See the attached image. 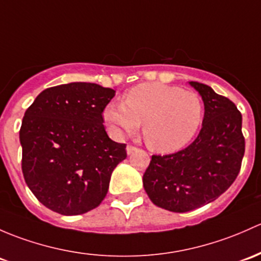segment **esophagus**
<instances>
[{"mask_svg":"<svg viewBox=\"0 0 261 261\" xmlns=\"http://www.w3.org/2000/svg\"><path fill=\"white\" fill-rule=\"evenodd\" d=\"M134 151H136V147L133 146V145H127V147H126V152H127V155H131Z\"/></svg>","mask_w":261,"mask_h":261,"instance_id":"1","label":"esophagus"}]
</instances>
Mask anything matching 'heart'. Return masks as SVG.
Listing matches in <instances>:
<instances>
[{"label":"heart","instance_id":"1","mask_svg":"<svg viewBox=\"0 0 261 261\" xmlns=\"http://www.w3.org/2000/svg\"><path fill=\"white\" fill-rule=\"evenodd\" d=\"M204 119V103L196 92L176 86L141 84L131 89L123 103L111 102L103 120L117 138L135 135L144 122L145 142L152 151H179L191 142Z\"/></svg>","mask_w":261,"mask_h":261}]
</instances>
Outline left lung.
Masks as SVG:
<instances>
[{
	"mask_svg": "<svg viewBox=\"0 0 261 261\" xmlns=\"http://www.w3.org/2000/svg\"><path fill=\"white\" fill-rule=\"evenodd\" d=\"M204 102L202 127L193 144L171 155H152L142 176L150 200L172 213L213 202L231 186L245 152L241 114L210 86L190 81Z\"/></svg>",
	"mask_w": 261,
	"mask_h": 261,
	"instance_id": "left-lung-1",
	"label": "left lung"
}]
</instances>
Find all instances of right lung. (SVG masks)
Returning a JSON list of instances; mask_svg holds the SVG:
<instances>
[{
  "instance_id": "add662e5",
  "label": "right lung",
  "mask_w": 261,
  "mask_h": 261,
  "mask_svg": "<svg viewBox=\"0 0 261 261\" xmlns=\"http://www.w3.org/2000/svg\"><path fill=\"white\" fill-rule=\"evenodd\" d=\"M115 90L90 82L50 87L24 112L22 172L30 190L61 215H80L105 199L126 145L112 141L102 111Z\"/></svg>"
}]
</instances>
